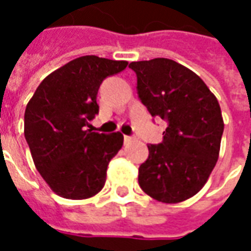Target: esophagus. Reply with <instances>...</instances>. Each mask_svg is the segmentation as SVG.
<instances>
[{"label":"esophagus","instance_id":"1","mask_svg":"<svg viewBox=\"0 0 251 251\" xmlns=\"http://www.w3.org/2000/svg\"><path fill=\"white\" fill-rule=\"evenodd\" d=\"M131 140H133V138H131V137H129V136L124 137V141H125V144H129V142H131Z\"/></svg>","mask_w":251,"mask_h":251}]
</instances>
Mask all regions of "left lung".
<instances>
[{
  "instance_id": "1",
  "label": "left lung",
  "mask_w": 251,
  "mask_h": 251,
  "mask_svg": "<svg viewBox=\"0 0 251 251\" xmlns=\"http://www.w3.org/2000/svg\"><path fill=\"white\" fill-rule=\"evenodd\" d=\"M137 93L152 117L168 122L163 142L148 145L138 184L153 199L180 203L204 187L225 129L215 95L195 72L165 57L133 62Z\"/></svg>"
}]
</instances>
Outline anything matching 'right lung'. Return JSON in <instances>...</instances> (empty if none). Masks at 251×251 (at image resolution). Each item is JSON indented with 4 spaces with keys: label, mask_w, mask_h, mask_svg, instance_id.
Here are the masks:
<instances>
[{
    "label": "right lung",
    "mask_w": 251,
    "mask_h": 251,
    "mask_svg": "<svg viewBox=\"0 0 251 251\" xmlns=\"http://www.w3.org/2000/svg\"><path fill=\"white\" fill-rule=\"evenodd\" d=\"M126 66L125 60L94 55L74 59L50 74L26 104L25 140L36 169L59 196L88 199L103 188L124 136L99 134L86 126L99 111V86Z\"/></svg>",
    "instance_id": "add662e5"
}]
</instances>
